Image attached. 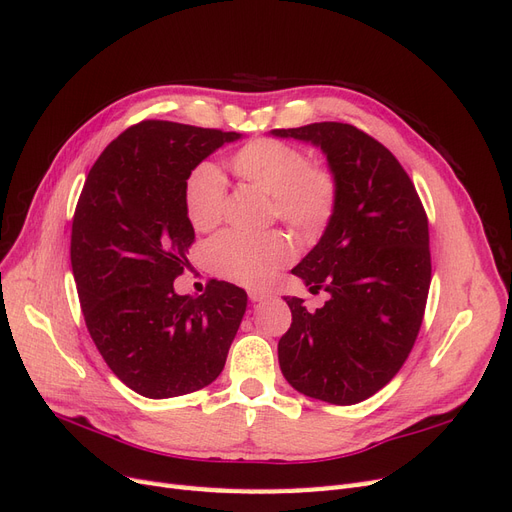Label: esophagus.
I'll use <instances>...</instances> for the list:
<instances>
[{
    "instance_id": "34e87169",
    "label": "esophagus",
    "mask_w": 512,
    "mask_h": 512,
    "mask_svg": "<svg viewBox=\"0 0 512 512\" xmlns=\"http://www.w3.org/2000/svg\"><path fill=\"white\" fill-rule=\"evenodd\" d=\"M250 301L252 303H260V301H265V299H269V292L267 290H260V288H250Z\"/></svg>"
}]
</instances>
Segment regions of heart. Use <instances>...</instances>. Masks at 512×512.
I'll list each match as a JSON object with an SVG mask.
<instances>
[{
    "instance_id": "obj_1",
    "label": "heart",
    "mask_w": 512,
    "mask_h": 512,
    "mask_svg": "<svg viewBox=\"0 0 512 512\" xmlns=\"http://www.w3.org/2000/svg\"><path fill=\"white\" fill-rule=\"evenodd\" d=\"M232 170L273 198L277 218L297 230L314 232L327 224L335 207V179L327 168L307 166L305 153L273 138H258L232 156ZM226 179L213 164L198 166L185 185V211L196 230H211L224 218ZM292 258V243L282 232L245 235L222 232L209 243L213 269L245 286L269 282Z\"/></svg>"
}]
</instances>
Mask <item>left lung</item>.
Instances as JSON below:
<instances>
[{"label": "left lung", "mask_w": 512, "mask_h": 512, "mask_svg": "<svg viewBox=\"0 0 512 512\" xmlns=\"http://www.w3.org/2000/svg\"><path fill=\"white\" fill-rule=\"evenodd\" d=\"M271 136L320 149L337 188L320 241L292 269L329 301L309 312L303 299L286 297L292 324L277 344L280 369L307 397L359 404L391 382L421 329L431 282L427 215L393 153L350 123Z\"/></svg>", "instance_id": "obj_1"}]
</instances>
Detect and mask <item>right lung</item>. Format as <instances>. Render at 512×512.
I'll list each match as a JSON object with an SVG mask.
<instances>
[{
	"instance_id": "obj_1",
	"label": "right lung",
	"mask_w": 512,
	"mask_h": 512,
	"mask_svg": "<svg viewBox=\"0 0 512 512\" xmlns=\"http://www.w3.org/2000/svg\"><path fill=\"white\" fill-rule=\"evenodd\" d=\"M237 132L143 121L91 166L76 205L70 262L87 331L134 393L168 399L222 374L247 307L243 288L211 282L175 292L194 228L185 211L192 170Z\"/></svg>"
}]
</instances>
